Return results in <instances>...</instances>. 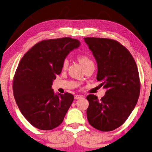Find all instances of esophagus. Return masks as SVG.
Instances as JSON below:
<instances>
[{
  "mask_svg": "<svg viewBox=\"0 0 152 152\" xmlns=\"http://www.w3.org/2000/svg\"><path fill=\"white\" fill-rule=\"evenodd\" d=\"M83 96H81V95H79V94H76V95H75V96H74V98L75 99H81V98H83Z\"/></svg>",
  "mask_w": 152,
  "mask_h": 152,
  "instance_id": "obj_1",
  "label": "esophagus"
}]
</instances>
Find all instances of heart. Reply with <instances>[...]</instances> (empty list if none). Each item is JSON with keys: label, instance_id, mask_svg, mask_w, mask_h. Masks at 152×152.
Here are the masks:
<instances>
[{"label": "heart", "instance_id": "b5f03b06", "mask_svg": "<svg viewBox=\"0 0 152 152\" xmlns=\"http://www.w3.org/2000/svg\"><path fill=\"white\" fill-rule=\"evenodd\" d=\"M79 61L80 62V63L81 64V65L83 66V67H85L86 66H88L89 64H93V61H91V59L89 58V56L88 55H85V54H81L79 55ZM69 64V61H67L66 59L64 60L63 63V69H66L67 66H68Z\"/></svg>", "mask_w": 152, "mask_h": 152}]
</instances>
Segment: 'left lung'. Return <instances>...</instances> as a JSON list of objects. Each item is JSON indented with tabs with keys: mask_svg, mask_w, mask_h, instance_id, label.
I'll list each match as a JSON object with an SVG mask.
<instances>
[{
	"mask_svg": "<svg viewBox=\"0 0 152 152\" xmlns=\"http://www.w3.org/2000/svg\"><path fill=\"white\" fill-rule=\"evenodd\" d=\"M98 64L97 80L106 89L101 99L87 96L89 123L98 130L110 131L125 123L137 102L140 93L139 72L125 47L111 39L85 38Z\"/></svg>",
	"mask_w": 152,
	"mask_h": 152,
	"instance_id": "left-lung-1",
	"label": "left lung"
}]
</instances>
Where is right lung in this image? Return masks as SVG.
<instances>
[{
  "label": "right lung",
  "instance_id": "add662e5",
  "mask_svg": "<svg viewBox=\"0 0 152 152\" xmlns=\"http://www.w3.org/2000/svg\"><path fill=\"white\" fill-rule=\"evenodd\" d=\"M77 39L63 38L38 42L21 58L13 79V95L21 114L35 127L52 130L63 121L73 95L54 92L56 75L67 55L80 46Z\"/></svg>",
  "mask_w": 152,
  "mask_h": 152
}]
</instances>
